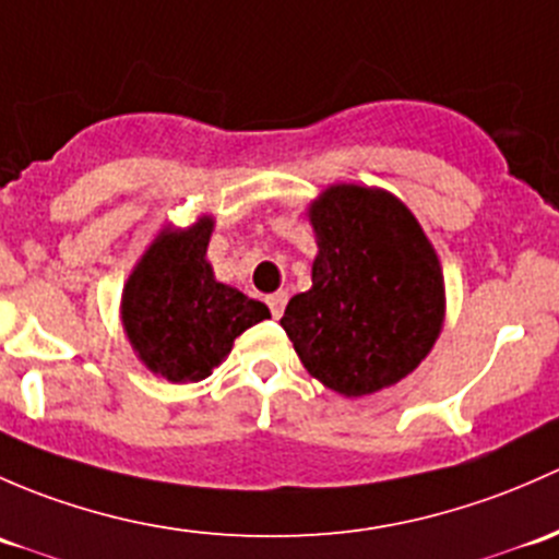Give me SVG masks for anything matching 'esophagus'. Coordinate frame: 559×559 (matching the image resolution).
<instances>
[{"label": "esophagus", "instance_id": "esophagus-1", "mask_svg": "<svg viewBox=\"0 0 559 559\" xmlns=\"http://www.w3.org/2000/svg\"><path fill=\"white\" fill-rule=\"evenodd\" d=\"M266 304H269V309H272V318H274V320H280V318H282V312H285L287 293H285V290H277V293H272V296L266 298Z\"/></svg>", "mask_w": 559, "mask_h": 559}]
</instances>
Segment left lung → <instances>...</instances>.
Instances as JSON below:
<instances>
[{
    "mask_svg": "<svg viewBox=\"0 0 559 559\" xmlns=\"http://www.w3.org/2000/svg\"><path fill=\"white\" fill-rule=\"evenodd\" d=\"M318 239L312 287L287 301L304 368L344 399L379 393L433 349L447 314L444 272L412 210L390 191L336 182L307 206Z\"/></svg>",
    "mask_w": 559,
    "mask_h": 559,
    "instance_id": "left-lung-1",
    "label": "left lung"
}]
</instances>
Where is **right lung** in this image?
<instances>
[{
	"label": "right lung",
	"mask_w": 559,
	"mask_h": 559,
	"mask_svg": "<svg viewBox=\"0 0 559 559\" xmlns=\"http://www.w3.org/2000/svg\"><path fill=\"white\" fill-rule=\"evenodd\" d=\"M212 231V215L188 228H160L120 296V322L136 360L175 384L210 377L228 358L234 338L272 318L266 304L215 280L206 261Z\"/></svg>",
	"instance_id": "obj_1"
}]
</instances>
